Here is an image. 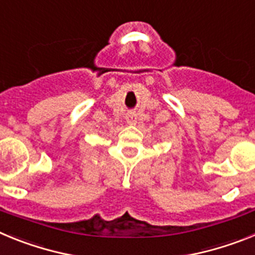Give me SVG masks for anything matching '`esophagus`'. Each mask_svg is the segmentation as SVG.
Wrapping results in <instances>:
<instances>
[{"mask_svg": "<svg viewBox=\"0 0 255 255\" xmlns=\"http://www.w3.org/2000/svg\"><path fill=\"white\" fill-rule=\"evenodd\" d=\"M126 121L129 125H135L136 124V115L134 112H129V114L126 115Z\"/></svg>", "mask_w": 255, "mask_h": 255, "instance_id": "obj_1", "label": "esophagus"}]
</instances>
